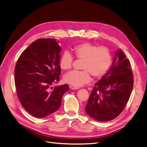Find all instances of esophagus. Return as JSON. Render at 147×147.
Returning <instances> with one entry per match:
<instances>
[{
	"label": "esophagus",
	"instance_id": "esophagus-1",
	"mask_svg": "<svg viewBox=\"0 0 147 147\" xmlns=\"http://www.w3.org/2000/svg\"><path fill=\"white\" fill-rule=\"evenodd\" d=\"M69 88H70V89H79V88H76V87H74V86H72V85H71V86H69Z\"/></svg>",
	"mask_w": 147,
	"mask_h": 147
}]
</instances>
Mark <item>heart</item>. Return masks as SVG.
<instances>
[{"mask_svg": "<svg viewBox=\"0 0 147 147\" xmlns=\"http://www.w3.org/2000/svg\"><path fill=\"white\" fill-rule=\"evenodd\" d=\"M73 55L78 59L84 60L81 71H73L64 76L67 84L79 88L91 80V74L95 79H100L107 73L112 63V56L106 47H98L90 42H83L72 49ZM73 56L64 52L60 57L59 65L61 69L67 71L71 69Z\"/></svg>", "mask_w": 147, "mask_h": 147, "instance_id": "b5f03b06", "label": "heart"}]
</instances>
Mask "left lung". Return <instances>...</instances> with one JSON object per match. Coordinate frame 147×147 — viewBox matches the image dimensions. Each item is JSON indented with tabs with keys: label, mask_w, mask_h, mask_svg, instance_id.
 I'll use <instances>...</instances> for the list:
<instances>
[{
	"label": "left lung",
	"mask_w": 147,
	"mask_h": 147,
	"mask_svg": "<svg viewBox=\"0 0 147 147\" xmlns=\"http://www.w3.org/2000/svg\"><path fill=\"white\" fill-rule=\"evenodd\" d=\"M133 86L130 62L122 50L118 49L109 71L94 85L85 106L86 112L98 121L115 119L123 111Z\"/></svg>",
	"instance_id": "1"
}]
</instances>
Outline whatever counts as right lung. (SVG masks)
<instances>
[{"label": "right lung", "mask_w": 147, "mask_h": 147, "mask_svg": "<svg viewBox=\"0 0 147 147\" xmlns=\"http://www.w3.org/2000/svg\"><path fill=\"white\" fill-rule=\"evenodd\" d=\"M61 51L56 39L40 38L17 60L14 70L17 97L26 111L36 118L58 110L63 94L69 90L67 84L52 86L59 80Z\"/></svg>", "instance_id": "obj_1"}]
</instances>
